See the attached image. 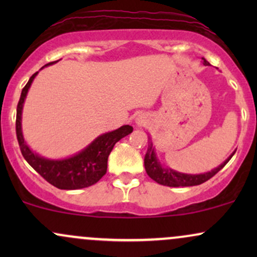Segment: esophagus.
I'll list each match as a JSON object with an SVG mask.
<instances>
[{
    "label": "esophagus",
    "instance_id": "1",
    "mask_svg": "<svg viewBox=\"0 0 257 257\" xmlns=\"http://www.w3.org/2000/svg\"><path fill=\"white\" fill-rule=\"evenodd\" d=\"M135 123H137L138 126H143L146 124V117H144L143 114H139L137 116V118H135Z\"/></svg>",
    "mask_w": 257,
    "mask_h": 257
}]
</instances>
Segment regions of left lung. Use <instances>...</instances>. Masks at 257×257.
<instances>
[{
    "label": "left lung",
    "mask_w": 257,
    "mask_h": 257,
    "mask_svg": "<svg viewBox=\"0 0 257 257\" xmlns=\"http://www.w3.org/2000/svg\"><path fill=\"white\" fill-rule=\"evenodd\" d=\"M203 59V64L209 65L208 61ZM235 152V151H234ZM234 152L229 156L228 158L223 162L221 166H219L211 172L204 173V174H198V175H192V174H182L179 172H175L173 169H167L161 166V162H158L157 157H156L155 149L152 147V144H150L149 150L145 155V159H144V163H145V169L147 175L150 176L152 180H155L158 184L163 186H169V187H185V186H196L200 185L203 182L208 181L209 179H211L216 173H219L223 167L228 163L229 159L232 158V156L234 155Z\"/></svg>",
    "instance_id": "left-lung-1"
}]
</instances>
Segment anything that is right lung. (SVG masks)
Segmentation results:
<instances>
[{
    "label": "right lung",
    "mask_w": 257,
    "mask_h": 257,
    "mask_svg": "<svg viewBox=\"0 0 257 257\" xmlns=\"http://www.w3.org/2000/svg\"><path fill=\"white\" fill-rule=\"evenodd\" d=\"M52 61L48 65L55 64ZM38 72L31 76L29 82L23 88L22 95L17 106V120L16 131L17 139L19 143L20 151L30 166L40 174L49 184L60 190H78V188L89 187L96 184L106 174L107 170V158L113 149L114 144L120 139L126 137L133 132V126L122 125L116 131L105 133L100 135L90 144L78 152L77 155L65 159H47L32 152L30 147L26 145L22 132V112L26 94L29 88L36 77Z\"/></svg>",
    "instance_id": "add662e5"
}]
</instances>
